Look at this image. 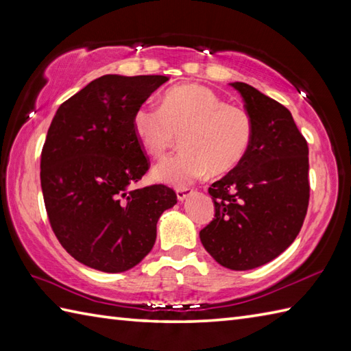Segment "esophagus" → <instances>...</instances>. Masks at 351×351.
I'll return each mask as SVG.
<instances>
[{
	"label": "esophagus",
	"instance_id": "1",
	"mask_svg": "<svg viewBox=\"0 0 351 351\" xmlns=\"http://www.w3.org/2000/svg\"><path fill=\"white\" fill-rule=\"evenodd\" d=\"M193 193V190L191 189H189V187H182V189H178L176 190V196H178V200H180V202H184L185 199H187L190 195Z\"/></svg>",
	"mask_w": 351,
	"mask_h": 351
}]
</instances>
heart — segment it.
<instances>
[{
	"label": "heart",
	"instance_id": "1",
	"mask_svg": "<svg viewBox=\"0 0 351 351\" xmlns=\"http://www.w3.org/2000/svg\"><path fill=\"white\" fill-rule=\"evenodd\" d=\"M138 141L162 158L182 134L184 151L152 170L156 181L187 185L208 171L225 173L247 154L253 122L244 108L225 104L211 88L184 84L164 93L161 107L141 106L132 116Z\"/></svg>",
	"mask_w": 351,
	"mask_h": 351
}]
</instances>
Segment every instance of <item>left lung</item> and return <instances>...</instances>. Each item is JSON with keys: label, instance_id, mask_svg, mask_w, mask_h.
<instances>
[{"label": "left lung", "instance_id": "8db88e82", "mask_svg": "<svg viewBox=\"0 0 351 351\" xmlns=\"http://www.w3.org/2000/svg\"><path fill=\"white\" fill-rule=\"evenodd\" d=\"M252 117L247 154L210 187L215 214L205 250L230 270L270 263L299 235L309 204L308 143L289 110L245 83H229Z\"/></svg>", "mask_w": 351, "mask_h": 351}]
</instances>
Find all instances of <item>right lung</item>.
Listing matches in <instances>:
<instances>
[{
	"instance_id": "add662e5",
	"label": "right lung",
	"mask_w": 351,
	"mask_h": 351,
	"mask_svg": "<svg viewBox=\"0 0 351 351\" xmlns=\"http://www.w3.org/2000/svg\"><path fill=\"white\" fill-rule=\"evenodd\" d=\"M167 77L104 75L58 107L40 156L51 228L78 263L106 273L152 250L160 215L176 204L166 185L134 189L149 167L134 111Z\"/></svg>"
}]
</instances>
